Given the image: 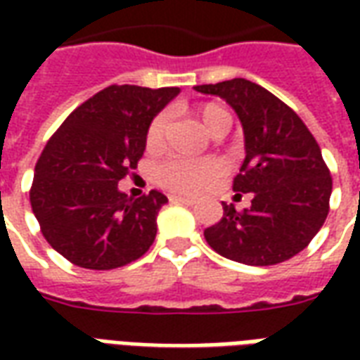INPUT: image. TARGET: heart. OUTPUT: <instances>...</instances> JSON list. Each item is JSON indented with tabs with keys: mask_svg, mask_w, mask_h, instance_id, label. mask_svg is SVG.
<instances>
[{
	"mask_svg": "<svg viewBox=\"0 0 360 360\" xmlns=\"http://www.w3.org/2000/svg\"><path fill=\"white\" fill-rule=\"evenodd\" d=\"M175 179L181 181L188 193L198 195L216 183L218 172L204 162H188V164H181L175 167Z\"/></svg>",
	"mask_w": 360,
	"mask_h": 360,
	"instance_id": "b5f03b06",
	"label": "heart"
}]
</instances>
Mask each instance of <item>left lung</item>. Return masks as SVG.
<instances>
[{"instance_id":"8db88e82","label":"left lung","mask_w":360,"mask_h":360,"mask_svg":"<svg viewBox=\"0 0 360 360\" xmlns=\"http://www.w3.org/2000/svg\"><path fill=\"white\" fill-rule=\"evenodd\" d=\"M175 94L177 89L111 84L81 103L44 146L30 206L44 239L71 264L115 270L152 247L167 196L125 193L119 181L136 167L152 119Z\"/></svg>"}]
</instances>
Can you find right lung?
<instances>
[{
	"instance_id": "obj_1",
	"label": "right lung",
	"mask_w": 360,
	"mask_h": 360,
	"mask_svg": "<svg viewBox=\"0 0 360 360\" xmlns=\"http://www.w3.org/2000/svg\"><path fill=\"white\" fill-rule=\"evenodd\" d=\"M196 90L231 103L247 146L233 200L204 231L206 241L241 264L285 262L309 247L330 212L332 175L318 142L295 111L255 82L233 79Z\"/></svg>"
}]
</instances>
